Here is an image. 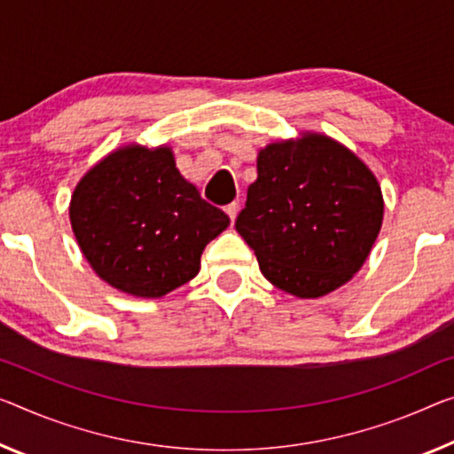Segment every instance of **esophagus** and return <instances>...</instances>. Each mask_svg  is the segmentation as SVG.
Returning <instances> with one entry per match:
<instances>
[{
	"mask_svg": "<svg viewBox=\"0 0 454 454\" xmlns=\"http://www.w3.org/2000/svg\"><path fill=\"white\" fill-rule=\"evenodd\" d=\"M237 211H239V205H237V203H231V205L225 207V213L229 215V219H231V223H233L235 217H237Z\"/></svg>",
	"mask_w": 454,
	"mask_h": 454,
	"instance_id": "esophagus-1",
	"label": "esophagus"
}]
</instances>
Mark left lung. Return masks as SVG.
Instances as JSON below:
<instances>
[{
  "mask_svg": "<svg viewBox=\"0 0 454 454\" xmlns=\"http://www.w3.org/2000/svg\"><path fill=\"white\" fill-rule=\"evenodd\" d=\"M381 219L372 170L340 144L312 134L260 152L235 229L276 288L318 298L364 266Z\"/></svg>",
  "mask_w": 454,
  "mask_h": 454,
  "instance_id": "obj_1",
  "label": "left lung"
}]
</instances>
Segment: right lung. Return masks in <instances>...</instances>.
<instances>
[{"label":"right lung","instance_id":"obj_1","mask_svg":"<svg viewBox=\"0 0 454 454\" xmlns=\"http://www.w3.org/2000/svg\"><path fill=\"white\" fill-rule=\"evenodd\" d=\"M71 225L99 278L158 298L199 274L203 249L229 217L180 176L168 148L128 145L76 184Z\"/></svg>","mask_w":454,"mask_h":454}]
</instances>
